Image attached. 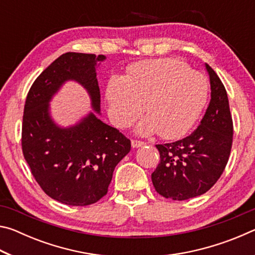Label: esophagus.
I'll return each instance as SVG.
<instances>
[{"label": "esophagus", "mask_w": 255, "mask_h": 255, "mask_svg": "<svg viewBox=\"0 0 255 255\" xmlns=\"http://www.w3.org/2000/svg\"><path fill=\"white\" fill-rule=\"evenodd\" d=\"M144 145H145L144 141L136 140V139H132V140H131V147H132V148H138V147H141V146H144Z\"/></svg>", "instance_id": "1"}]
</instances>
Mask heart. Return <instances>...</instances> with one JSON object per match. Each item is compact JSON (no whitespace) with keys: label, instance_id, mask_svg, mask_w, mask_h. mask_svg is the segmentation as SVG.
<instances>
[{"label":"heart","instance_id":"heart-1","mask_svg":"<svg viewBox=\"0 0 255 255\" xmlns=\"http://www.w3.org/2000/svg\"><path fill=\"white\" fill-rule=\"evenodd\" d=\"M207 81L200 73L178 59L145 60L129 67L125 77L108 82L106 99L110 119L117 127H127L144 110L147 116L138 123L141 135L158 131L173 139L183 136L204 107Z\"/></svg>","mask_w":255,"mask_h":255}]
</instances>
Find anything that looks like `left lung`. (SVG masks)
<instances>
[{"instance_id":"left-lung-1","label":"left lung","mask_w":255,"mask_h":255,"mask_svg":"<svg viewBox=\"0 0 255 255\" xmlns=\"http://www.w3.org/2000/svg\"><path fill=\"white\" fill-rule=\"evenodd\" d=\"M210 81V102L191 135L174 143L156 145L158 165L152 173L157 193L172 200L204 195L221 178L233 143V120L221 79L205 64Z\"/></svg>"}]
</instances>
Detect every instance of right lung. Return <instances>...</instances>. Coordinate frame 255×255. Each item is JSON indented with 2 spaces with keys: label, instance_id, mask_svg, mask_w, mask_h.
<instances>
[{
  "label": "right lung",
  "instance_id": "1",
  "mask_svg": "<svg viewBox=\"0 0 255 255\" xmlns=\"http://www.w3.org/2000/svg\"><path fill=\"white\" fill-rule=\"evenodd\" d=\"M106 56L66 53L54 60L29 90L22 122V152L40 188L70 206L92 205L107 195L115 167L130 150V140L97 117L100 89L97 66ZM67 80L88 91L94 112L64 128L51 119L49 102Z\"/></svg>",
  "mask_w": 255,
  "mask_h": 255
}]
</instances>
